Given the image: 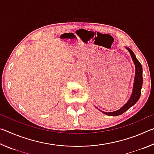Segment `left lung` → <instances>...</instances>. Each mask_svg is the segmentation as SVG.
Wrapping results in <instances>:
<instances>
[{"mask_svg":"<svg viewBox=\"0 0 154 154\" xmlns=\"http://www.w3.org/2000/svg\"><path fill=\"white\" fill-rule=\"evenodd\" d=\"M126 48L130 52V56H131V58L135 65V69H136V71H135L134 79L133 89H132V93L128 101V102L125 104L122 108L119 109V110L113 111V112H105V111H101V112H103V113H105V115H107V116H117L124 113V112H126V111L128 110L131 106H133L134 104L139 100V99L140 96V94H141V88H142V85H143L142 65L140 64L139 61L137 59L134 52L128 48Z\"/></svg>","mask_w":154,"mask_h":154,"instance_id":"8db88e82","label":"left lung"}]
</instances>
